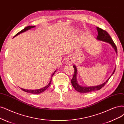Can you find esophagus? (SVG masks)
Returning <instances> with one entry per match:
<instances>
[{
	"label": "esophagus",
	"instance_id": "obj_1",
	"mask_svg": "<svg viewBox=\"0 0 124 124\" xmlns=\"http://www.w3.org/2000/svg\"><path fill=\"white\" fill-rule=\"evenodd\" d=\"M66 63L67 64H71L72 63V60L71 58H67L66 60Z\"/></svg>",
	"mask_w": 124,
	"mask_h": 124
}]
</instances>
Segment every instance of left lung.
I'll return each instance as SVG.
<instances>
[{"mask_svg":"<svg viewBox=\"0 0 124 124\" xmlns=\"http://www.w3.org/2000/svg\"><path fill=\"white\" fill-rule=\"evenodd\" d=\"M97 29L98 32V35L97 36V39L98 40H100L102 41H104L105 42L109 43L113 47V48L115 49L116 52V54H117V50L116 46V45L114 43L113 41L112 40V38L110 35L108 34L107 32L102 29L100 28L99 27H97ZM74 68V76H73L72 79L71 80V82L72 86L74 87V88L79 93H90L92 92V91H94L95 90H99L101 89L102 87L104 86V85L106 84V83L108 81L109 79L110 78V77L113 75V74L114 73V71L116 70V68L114 69V71H113L112 74L110 76L109 78L106 80V82H105L103 84L95 86H90V87H85V86H82L81 85H79L78 83L77 80V70L76 66L75 65L73 66Z\"/></svg>","mask_w":124,"mask_h":124,"instance_id":"left-lung-1","label":"left lung"}]
</instances>
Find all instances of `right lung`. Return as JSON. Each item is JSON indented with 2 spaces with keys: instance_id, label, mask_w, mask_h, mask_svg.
Masks as SVG:
<instances>
[{
  "instance_id": "right-lung-1",
  "label": "right lung",
  "mask_w": 124,
  "mask_h": 124,
  "mask_svg": "<svg viewBox=\"0 0 124 124\" xmlns=\"http://www.w3.org/2000/svg\"><path fill=\"white\" fill-rule=\"evenodd\" d=\"M35 27V26H26V27H25V28L23 29V30H21V31H20L19 33H18L16 35H15L14 36V37L13 38H14L15 37H16V36H17V35H19L20 34H21V33H23V32H24V31H27V30H30V29H31V28H33V27ZM56 71V70H55L54 71V72L53 73V75H52V78H51V79H50V82H49V83L48 84V85H46V86H45L44 87H43V88H41V89H36V90H30V89H23V88H21V89L23 90V91H25V92H26V93H33V94H39V93H43V92H44V91L49 86V85H50V84H51V82H52V77H53V75L54 74V73H55V72Z\"/></svg>"
}]
</instances>
